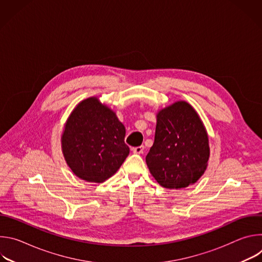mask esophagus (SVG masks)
I'll list each match as a JSON object with an SVG mask.
<instances>
[{
    "label": "esophagus",
    "instance_id": "34e87169",
    "mask_svg": "<svg viewBox=\"0 0 262 262\" xmlns=\"http://www.w3.org/2000/svg\"><path fill=\"white\" fill-rule=\"evenodd\" d=\"M143 151H144V146H139V147L133 148V152L136 155H142Z\"/></svg>",
    "mask_w": 262,
    "mask_h": 262
}]
</instances>
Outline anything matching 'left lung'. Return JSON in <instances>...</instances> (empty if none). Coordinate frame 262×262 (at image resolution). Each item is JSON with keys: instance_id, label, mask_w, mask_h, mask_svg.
<instances>
[{"instance_id": "left-lung-1", "label": "left lung", "mask_w": 262, "mask_h": 262, "mask_svg": "<svg viewBox=\"0 0 262 262\" xmlns=\"http://www.w3.org/2000/svg\"><path fill=\"white\" fill-rule=\"evenodd\" d=\"M209 155L206 128L189 102L177 100L158 112L146 164L162 186L180 190L194 184L204 174Z\"/></svg>"}]
</instances>
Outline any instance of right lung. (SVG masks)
I'll return each instance as SVG.
<instances>
[{"mask_svg":"<svg viewBox=\"0 0 262 262\" xmlns=\"http://www.w3.org/2000/svg\"><path fill=\"white\" fill-rule=\"evenodd\" d=\"M125 127L115 112L96 96L80 101L61 136L67 166L79 178L101 183L113 176L129 155Z\"/></svg>","mask_w":262,"mask_h":262,"instance_id":"right-lung-1","label":"right lung"}]
</instances>
